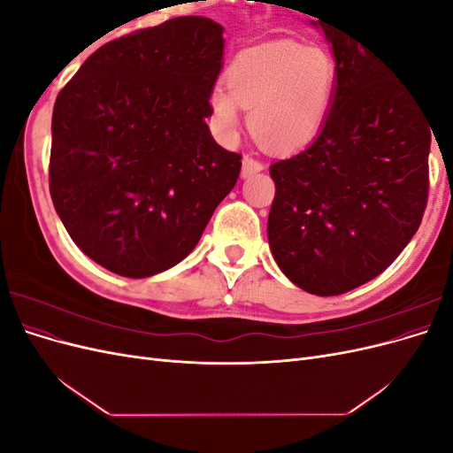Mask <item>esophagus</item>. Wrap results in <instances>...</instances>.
<instances>
[{
  "label": "esophagus",
  "mask_w": 453,
  "mask_h": 453,
  "mask_svg": "<svg viewBox=\"0 0 453 453\" xmlns=\"http://www.w3.org/2000/svg\"><path fill=\"white\" fill-rule=\"evenodd\" d=\"M263 170H265V164L260 162V160H257V158L245 157L242 160V177H243V180H245V177H251V175L263 172Z\"/></svg>",
  "instance_id": "34e87169"
}]
</instances>
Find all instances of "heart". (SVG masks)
I'll return each instance as SVG.
<instances>
[{
	"mask_svg": "<svg viewBox=\"0 0 453 453\" xmlns=\"http://www.w3.org/2000/svg\"><path fill=\"white\" fill-rule=\"evenodd\" d=\"M210 105L217 130L234 138L240 109L266 147L291 150L315 140L331 111L338 83L333 54L296 41H273L236 54Z\"/></svg>",
	"mask_w": 453,
	"mask_h": 453,
	"instance_id": "heart-1",
	"label": "heart"
}]
</instances>
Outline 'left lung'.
Returning <instances> with one entry per match:
<instances>
[{
  "label": "left lung",
  "mask_w": 453,
  "mask_h": 453,
  "mask_svg": "<svg viewBox=\"0 0 453 453\" xmlns=\"http://www.w3.org/2000/svg\"><path fill=\"white\" fill-rule=\"evenodd\" d=\"M319 26L338 67L334 98L313 143L270 166L268 242L296 287L334 296L380 276L416 234L433 128L391 67L334 24Z\"/></svg>",
  "instance_id": "8db88e82"
}]
</instances>
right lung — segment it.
<instances>
[{"label": "right lung", "instance_id": "add662e5", "mask_svg": "<svg viewBox=\"0 0 453 453\" xmlns=\"http://www.w3.org/2000/svg\"><path fill=\"white\" fill-rule=\"evenodd\" d=\"M223 26L180 17L85 60L52 111L54 210L94 263L149 278L196 248L242 170L205 119L223 65Z\"/></svg>", "mask_w": 453, "mask_h": 453}]
</instances>
